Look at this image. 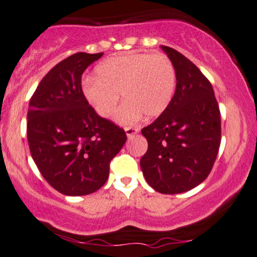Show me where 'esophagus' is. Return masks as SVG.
Returning <instances> with one entry per match:
<instances>
[{
    "mask_svg": "<svg viewBox=\"0 0 257 257\" xmlns=\"http://www.w3.org/2000/svg\"><path fill=\"white\" fill-rule=\"evenodd\" d=\"M139 128H135V126H126L125 128V134L128 138H132L133 135L138 134Z\"/></svg>",
    "mask_w": 257,
    "mask_h": 257,
    "instance_id": "esophagus-1",
    "label": "esophagus"
}]
</instances>
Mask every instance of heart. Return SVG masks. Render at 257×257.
<instances>
[{"label":"heart","instance_id":"b5f03b06","mask_svg":"<svg viewBox=\"0 0 257 257\" xmlns=\"http://www.w3.org/2000/svg\"><path fill=\"white\" fill-rule=\"evenodd\" d=\"M94 76L82 81V93L101 117H109L119 100L126 99L116 113L122 124L141 117H157L168 109L176 88V70L165 55L133 52L112 56L98 64Z\"/></svg>","mask_w":257,"mask_h":257}]
</instances>
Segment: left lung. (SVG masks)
Masks as SVG:
<instances>
[{
    "label": "left lung",
    "instance_id": "left-lung-1",
    "mask_svg": "<svg viewBox=\"0 0 257 257\" xmlns=\"http://www.w3.org/2000/svg\"><path fill=\"white\" fill-rule=\"evenodd\" d=\"M176 70L172 100L142 128L147 152L140 166L147 183L162 194H179L202 183L221 141L220 110L209 80L181 52L162 45Z\"/></svg>",
    "mask_w": 257,
    "mask_h": 257
}]
</instances>
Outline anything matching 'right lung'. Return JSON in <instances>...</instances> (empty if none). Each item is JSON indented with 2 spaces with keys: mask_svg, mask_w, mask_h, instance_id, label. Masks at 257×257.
I'll list each match as a JSON object with an SVG mask.
<instances>
[{
  "mask_svg": "<svg viewBox=\"0 0 257 257\" xmlns=\"http://www.w3.org/2000/svg\"><path fill=\"white\" fill-rule=\"evenodd\" d=\"M103 56L76 52L49 72L30 100L27 140L37 168L54 189L69 196L105 184L125 132L97 115L82 93L81 76Z\"/></svg>",
  "mask_w": 257,
  "mask_h": 257,
  "instance_id": "add662e5",
  "label": "right lung"
}]
</instances>
